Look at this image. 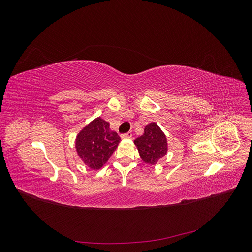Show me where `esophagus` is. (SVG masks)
Segmentation results:
<instances>
[{
  "instance_id": "34e87169",
  "label": "esophagus",
  "mask_w": 252,
  "mask_h": 252,
  "mask_svg": "<svg viewBox=\"0 0 252 252\" xmlns=\"http://www.w3.org/2000/svg\"><path fill=\"white\" fill-rule=\"evenodd\" d=\"M131 136H132V133H131V132H126V133L121 134V138H122V139H130Z\"/></svg>"
}]
</instances>
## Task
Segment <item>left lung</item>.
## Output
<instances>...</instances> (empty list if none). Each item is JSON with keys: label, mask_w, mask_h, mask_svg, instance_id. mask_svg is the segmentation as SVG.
Returning <instances> with one entry per match:
<instances>
[{"label": "left lung", "mask_w": 252, "mask_h": 252, "mask_svg": "<svg viewBox=\"0 0 252 252\" xmlns=\"http://www.w3.org/2000/svg\"><path fill=\"white\" fill-rule=\"evenodd\" d=\"M139 154L146 164L156 165L167 154V139L156 123L148 124L144 133L134 140Z\"/></svg>", "instance_id": "left-lung-1"}]
</instances>
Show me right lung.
<instances>
[{
	"instance_id": "add662e5",
	"label": "right lung",
	"mask_w": 252,
	"mask_h": 252,
	"mask_svg": "<svg viewBox=\"0 0 252 252\" xmlns=\"http://www.w3.org/2000/svg\"><path fill=\"white\" fill-rule=\"evenodd\" d=\"M121 139L111 131L109 123L97 118L89 123L77 136L75 148L82 161L91 169H100L116 150Z\"/></svg>"
}]
</instances>
